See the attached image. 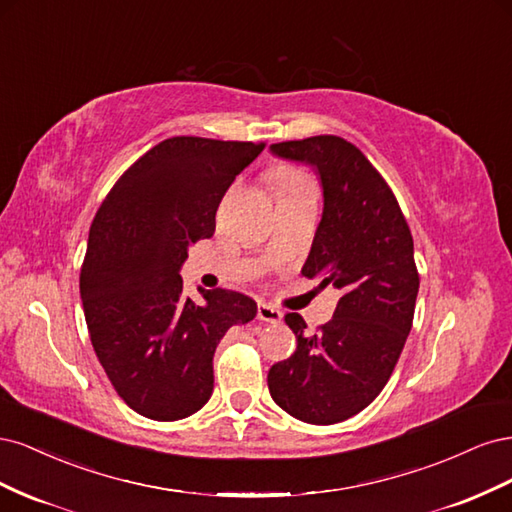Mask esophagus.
I'll list each match as a JSON object with an SVG mask.
<instances>
[{
    "instance_id": "obj_1",
    "label": "esophagus",
    "mask_w": 512,
    "mask_h": 512,
    "mask_svg": "<svg viewBox=\"0 0 512 512\" xmlns=\"http://www.w3.org/2000/svg\"><path fill=\"white\" fill-rule=\"evenodd\" d=\"M258 320H265V322H271V324H280L284 314L280 312V309L273 307V305H267V303H258Z\"/></svg>"
}]
</instances>
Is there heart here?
I'll list each match as a JSON object with an SVG mask.
<instances>
[{"label":"heart","mask_w":512,"mask_h":512,"mask_svg":"<svg viewBox=\"0 0 512 512\" xmlns=\"http://www.w3.org/2000/svg\"><path fill=\"white\" fill-rule=\"evenodd\" d=\"M267 181L277 200H288L309 192H318L312 175H307L305 170L290 164H280L271 168L267 173Z\"/></svg>","instance_id":"b5f03b06"}]
</instances>
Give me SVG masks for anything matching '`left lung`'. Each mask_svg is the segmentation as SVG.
I'll return each instance as SVG.
<instances>
[{
    "instance_id": "obj_1",
    "label": "left lung",
    "mask_w": 512,
    "mask_h": 512,
    "mask_svg": "<svg viewBox=\"0 0 512 512\" xmlns=\"http://www.w3.org/2000/svg\"><path fill=\"white\" fill-rule=\"evenodd\" d=\"M271 151L318 168L324 211L301 273L342 299L307 337L303 318L286 314L297 350L269 369V393L299 421L333 425L380 395L404 350L421 282L412 232L389 183L346 138L309 136Z\"/></svg>"
}]
</instances>
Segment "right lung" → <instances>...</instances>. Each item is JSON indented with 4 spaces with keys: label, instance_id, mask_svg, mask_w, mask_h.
Returning <instances> with one entry per match:
<instances>
[{
    "label": "right lung",
    "instance_id": "right-lung-1",
    "mask_svg": "<svg viewBox=\"0 0 512 512\" xmlns=\"http://www.w3.org/2000/svg\"><path fill=\"white\" fill-rule=\"evenodd\" d=\"M265 143L173 136L151 147L106 194L81 267L85 320L117 395L153 421H179L213 393V352L256 316L241 292L183 294L188 247L215 232L230 183Z\"/></svg>",
    "mask_w": 512,
    "mask_h": 512
}]
</instances>
